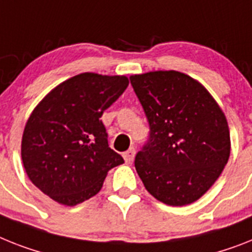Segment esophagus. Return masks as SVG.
I'll return each mask as SVG.
<instances>
[{
	"instance_id": "esophagus-1",
	"label": "esophagus",
	"mask_w": 252,
	"mask_h": 252,
	"mask_svg": "<svg viewBox=\"0 0 252 252\" xmlns=\"http://www.w3.org/2000/svg\"><path fill=\"white\" fill-rule=\"evenodd\" d=\"M135 155H136V151H135V148H130L128 151H126L124 153V159L127 162V163H131V162L134 161Z\"/></svg>"
}]
</instances>
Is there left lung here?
Masks as SVG:
<instances>
[{
  "label": "left lung",
  "mask_w": 252,
  "mask_h": 252,
  "mask_svg": "<svg viewBox=\"0 0 252 252\" xmlns=\"http://www.w3.org/2000/svg\"><path fill=\"white\" fill-rule=\"evenodd\" d=\"M151 136L135 157L145 189L159 202H196L223 172L230 155L225 114L199 81L178 70L130 76Z\"/></svg>",
  "instance_id": "obj_1"
}]
</instances>
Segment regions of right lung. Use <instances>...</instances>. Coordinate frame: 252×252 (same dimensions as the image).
<instances>
[{"label": "right lung", "mask_w": 252, "mask_h": 252, "mask_svg": "<svg viewBox=\"0 0 252 252\" xmlns=\"http://www.w3.org/2000/svg\"><path fill=\"white\" fill-rule=\"evenodd\" d=\"M128 86L126 76L76 74L55 86L33 109L22 136L29 180L63 206L100 192L124 158L109 148L100 117Z\"/></svg>", "instance_id": "obj_1"}]
</instances>
